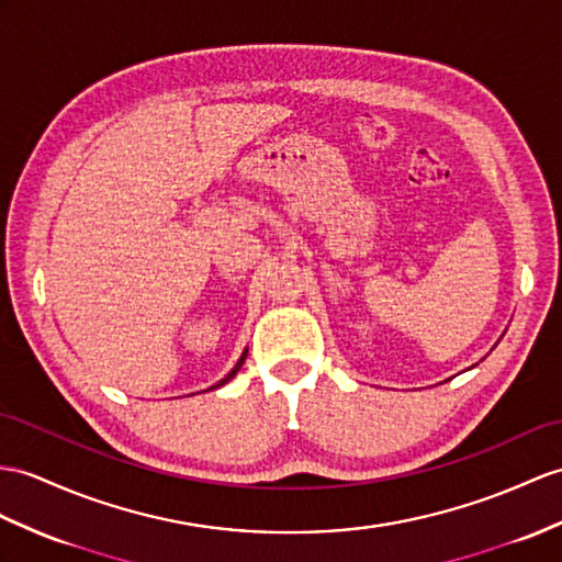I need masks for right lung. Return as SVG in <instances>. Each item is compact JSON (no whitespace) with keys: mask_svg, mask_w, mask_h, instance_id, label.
<instances>
[{"mask_svg":"<svg viewBox=\"0 0 562 562\" xmlns=\"http://www.w3.org/2000/svg\"><path fill=\"white\" fill-rule=\"evenodd\" d=\"M245 358H248V350H245V352H243V355H240V360H238V362H236V367H234V369H231V372H228V374H226V376H224V379H222V381H216V384H214V386H212V389H210V391H214V389H218V386H224V384H228V381H231V379H234V376H236V372H238V369H240V367H243V362H245Z\"/></svg>","mask_w":562,"mask_h":562,"instance_id":"1","label":"right lung"}]
</instances>
